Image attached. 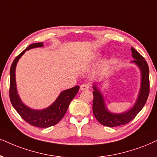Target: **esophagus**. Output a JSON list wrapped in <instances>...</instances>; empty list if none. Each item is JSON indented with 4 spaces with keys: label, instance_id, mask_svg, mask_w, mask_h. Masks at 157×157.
<instances>
[{
    "label": "esophagus",
    "instance_id": "1",
    "mask_svg": "<svg viewBox=\"0 0 157 157\" xmlns=\"http://www.w3.org/2000/svg\"><path fill=\"white\" fill-rule=\"evenodd\" d=\"M90 89V86L87 84H83L81 85L80 86V90L82 91H84V90H88Z\"/></svg>",
    "mask_w": 157,
    "mask_h": 157
}]
</instances>
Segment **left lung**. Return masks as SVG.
Wrapping results in <instances>:
<instances>
[{"instance_id":"left-lung-1","label":"left lung","mask_w":157,"mask_h":157,"mask_svg":"<svg viewBox=\"0 0 157 157\" xmlns=\"http://www.w3.org/2000/svg\"><path fill=\"white\" fill-rule=\"evenodd\" d=\"M132 57L134 60L131 63L135 64L138 67L140 71V86L138 98L135 104L130 109L122 113H112L107 108L105 98L99 88L97 86L96 82L93 84V105L92 111L94 117L101 124L109 127L124 125L129 123L136 117L137 114L141 111L149 94V69L148 64L134 48L131 47Z\"/></svg>"}]
</instances>
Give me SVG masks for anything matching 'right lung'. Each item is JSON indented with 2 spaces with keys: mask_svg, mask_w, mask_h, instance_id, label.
<instances>
[{
  "mask_svg": "<svg viewBox=\"0 0 157 157\" xmlns=\"http://www.w3.org/2000/svg\"><path fill=\"white\" fill-rule=\"evenodd\" d=\"M42 46H44L43 43L30 44L13 61L10 68L9 96L13 107L25 121L35 127L46 128L57 124L63 119L68 108L70 102L75 98L77 92H78L79 86L62 91L55 101L49 107L44 109H33L25 105L22 101L17 92L16 73H15L17 63L26 51L34 48L42 47Z\"/></svg>",
  "mask_w": 157,
  "mask_h": 157,
  "instance_id": "add662e5",
  "label": "right lung"
}]
</instances>
